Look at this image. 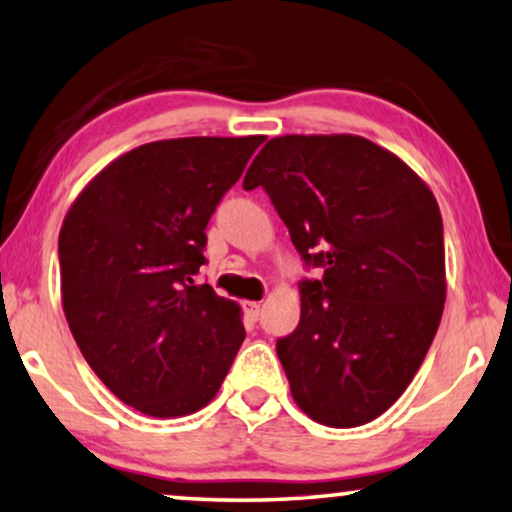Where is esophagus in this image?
<instances>
[{
	"instance_id": "34e87169",
	"label": "esophagus",
	"mask_w": 512,
	"mask_h": 512,
	"mask_svg": "<svg viewBox=\"0 0 512 512\" xmlns=\"http://www.w3.org/2000/svg\"><path fill=\"white\" fill-rule=\"evenodd\" d=\"M242 307H244V314H247V318H251V321H258V314H261V305H258V302L247 300V302H242Z\"/></svg>"
}]
</instances>
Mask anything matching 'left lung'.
Masks as SVG:
<instances>
[{
	"label": "left lung",
	"instance_id": "1",
	"mask_svg": "<svg viewBox=\"0 0 512 512\" xmlns=\"http://www.w3.org/2000/svg\"><path fill=\"white\" fill-rule=\"evenodd\" d=\"M242 187H263L307 268L300 323L277 339L295 404L328 427L379 418L409 388L446 302L439 205L360 136H279Z\"/></svg>",
	"mask_w": 512,
	"mask_h": 512
}]
</instances>
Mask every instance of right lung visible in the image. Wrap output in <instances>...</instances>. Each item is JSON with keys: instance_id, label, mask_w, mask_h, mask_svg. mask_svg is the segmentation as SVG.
Listing matches in <instances>:
<instances>
[{"instance_id": "1", "label": "right lung", "mask_w": 512, "mask_h": 512, "mask_svg": "<svg viewBox=\"0 0 512 512\" xmlns=\"http://www.w3.org/2000/svg\"><path fill=\"white\" fill-rule=\"evenodd\" d=\"M263 140L140 145L66 214L59 270L71 335L108 390L145 416L203 409L244 342L240 307L194 277L207 263V221Z\"/></svg>"}]
</instances>
